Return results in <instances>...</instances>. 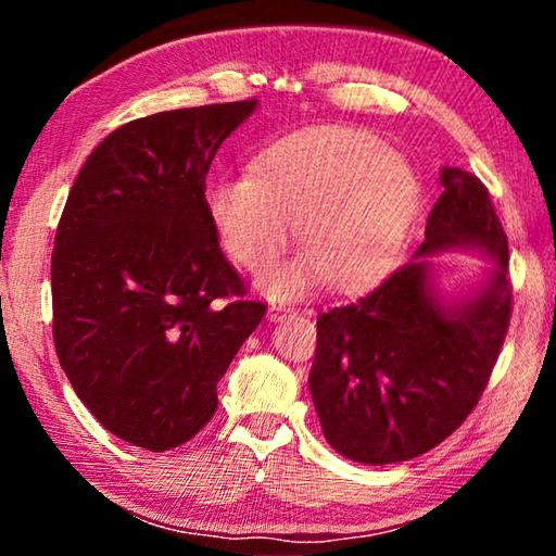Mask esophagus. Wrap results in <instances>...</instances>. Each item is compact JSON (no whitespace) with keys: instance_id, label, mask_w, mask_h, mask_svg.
Instances as JSON below:
<instances>
[{"instance_id":"1","label":"esophagus","mask_w":556,"mask_h":556,"mask_svg":"<svg viewBox=\"0 0 556 556\" xmlns=\"http://www.w3.org/2000/svg\"><path fill=\"white\" fill-rule=\"evenodd\" d=\"M285 314H294V308H287V306H271L269 308V321H279V318L281 316H285Z\"/></svg>"}]
</instances>
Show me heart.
Returning <instances> with one entry per match:
<instances>
[{"instance_id": "heart-1", "label": "heart", "mask_w": 556, "mask_h": 556, "mask_svg": "<svg viewBox=\"0 0 556 556\" xmlns=\"http://www.w3.org/2000/svg\"><path fill=\"white\" fill-rule=\"evenodd\" d=\"M417 199V174L380 137L321 127L269 147L255 176L215 186L211 213L225 250L255 275L277 265L299 225L308 257L265 281L271 296H287L324 277L343 291L378 279L400 250Z\"/></svg>"}]
</instances>
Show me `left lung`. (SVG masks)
I'll return each mask as SVG.
<instances>
[{
	"instance_id": "obj_1",
	"label": "left lung",
	"mask_w": 556,
	"mask_h": 556,
	"mask_svg": "<svg viewBox=\"0 0 556 556\" xmlns=\"http://www.w3.org/2000/svg\"><path fill=\"white\" fill-rule=\"evenodd\" d=\"M444 193L429 213L425 242L370 294L318 314L308 388L324 437L357 464H397L439 446L481 400L513 314L507 235L481 178L441 172ZM473 243L496 260L473 302L441 307L428 256Z\"/></svg>"
}]
</instances>
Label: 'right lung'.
<instances>
[{
	"label": "right lung",
	"mask_w": 556,
	"mask_h": 556,
	"mask_svg": "<svg viewBox=\"0 0 556 556\" xmlns=\"http://www.w3.org/2000/svg\"><path fill=\"white\" fill-rule=\"evenodd\" d=\"M257 100L156 112L92 149L51 255L53 343L75 394L147 451L186 444L267 304L223 255L205 174Z\"/></svg>",
	"instance_id": "right-lung-1"
}]
</instances>
